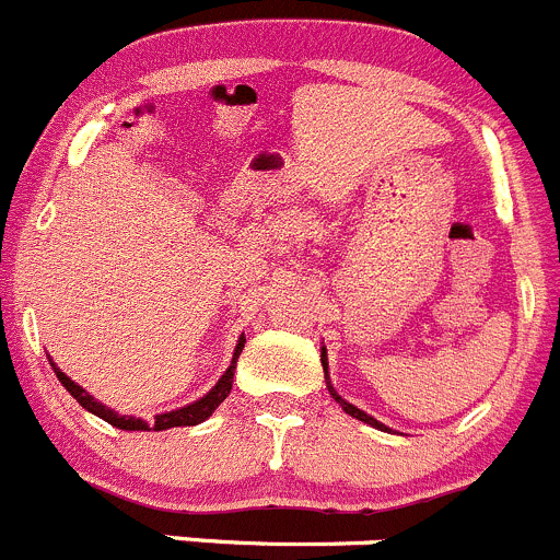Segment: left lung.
Instances as JSON below:
<instances>
[{"label":"left lung","mask_w":560,"mask_h":560,"mask_svg":"<svg viewBox=\"0 0 560 560\" xmlns=\"http://www.w3.org/2000/svg\"><path fill=\"white\" fill-rule=\"evenodd\" d=\"M319 361H323V369H325V372H328V355H325V347H323V355H319ZM328 388H330V385H328ZM330 396H334V399L339 401V405H341V410H345V412H350L352 418H358V421H363V424H372V427H377V430H385V432H388V427H385V424H380L377 418L366 416V412H363V410H358L355 405H350V401H345V399H341V396L336 394L334 388H330Z\"/></svg>","instance_id":"left-lung-1"}]
</instances>
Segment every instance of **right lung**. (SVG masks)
<instances>
[{
    "label": "right lung",
    "mask_w": 560,
    "mask_h": 560,
    "mask_svg": "<svg viewBox=\"0 0 560 560\" xmlns=\"http://www.w3.org/2000/svg\"><path fill=\"white\" fill-rule=\"evenodd\" d=\"M243 345H246V336H241V341H237V347H235V355H232L230 369H226V372L221 374V380L213 385V390H210V394H205L202 399L194 401V405L180 407V410L161 412V416H155V421H150V424H148V421H142V418L119 416V412L108 410L106 405H101V401H97V399H92V396L86 394V390L81 388V385H75L73 380H70L68 374H65L62 369L57 366V363L51 361V366H54V372H57L59 383H62L65 388H68V394L73 396V399L79 401L81 407H86V410H90V412H95L97 418H103V421H108V424H112V427H117V430H128V432H139V430H155V432H161V430H172V427H194V424H202L205 418L213 416L215 407H219L221 401H224L226 396H230V390H232V377H235V363H237V355H241V352H243Z\"/></svg>",
    "instance_id": "right-lung-1"
}]
</instances>
